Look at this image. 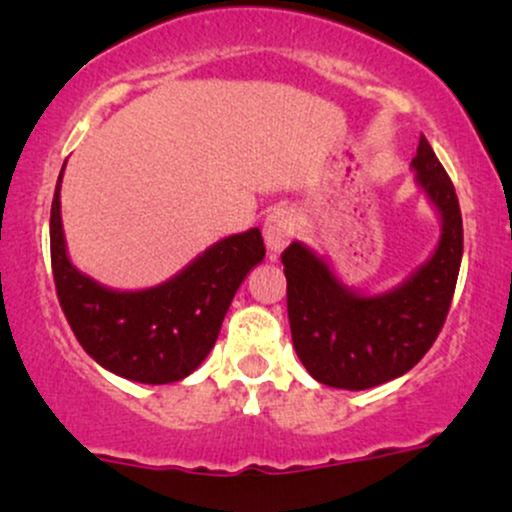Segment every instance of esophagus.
<instances>
[{
  "label": "esophagus",
  "mask_w": 512,
  "mask_h": 512,
  "mask_svg": "<svg viewBox=\"0 0 512 512\" xmlns=\"http://www.w3.org/2000/svg\"><path fill=\"white\" fill-rule=\"evenodd\" d=\"M264 233V245H267L269 260H276L281 255V250L291 243L295 236V217L291 209H274L262 226Z\"/></svg>",
  "instance_id": "obj_1"
}]
</instances>
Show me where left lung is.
<instances>
[{"label": "left lung", "mask_w": 512, "mask_h": 512, "mask_svg": "<svg viewBox=\"0 0 512 512\" xmlns=\"http://www.w3.org/2000/svg\"><path fill=\"white\" fill-rule=\"evenodd\" d=\"M410 169L439 217L441 233L432 255L396 286L360 291L336 274L324 252L303 240L283 250L293 348L319 384L365 391L403 377L446 322L463 262L458 195L424 135Z\"/></svg>", "instance_id": "left-lung-1"}]
</instances>
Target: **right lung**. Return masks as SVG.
<instances>
[{"label":"right lung","mask_w":512,"mask_h":512,"mask_svg":"<svg viewBox=\"0 0 512 512\" xmlns=\"http://www.w3.org/2000/svg\"><path fill=\"white\" fill-rule=\"evenodd\" d=\"M66 166V164H64ZM49 217V248L61 310L97 365L138 384H174L193 374L217 343L233 295L264 260L260 229L212 243L157 286L121 291L71 262L61 224V178Z\"/></svg>","instance_id":"right-lung-1"}]
</instances>
